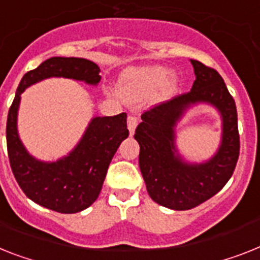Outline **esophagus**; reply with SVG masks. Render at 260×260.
I'll list each match as a JSON object with an SVG mask.
<instances>
[{
	"label": "esophagus",
	"instance_id": "1",
	"mask_svg": "<svg viewBox=\"0 0 260 260\" xmlns=\"http://www.w3.org/2000/svg\"><path fill=\"white\" fill-rule=\"evenodd\" d=\"M137 125H138V119L135 117H133V115H128L127 118V128L128 132H130V135L134 134L135 132V127H137Z\"/></svg>",
	"mask_w": 260,
	"mask_h": 260
}]
</instances>
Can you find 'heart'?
Segmentation results:
<instances>
[{"mask_svg": "<svg viewBox=\"0 0 260 260\" xmlns=\"http://www.w3.org/2000/svg\"><path fill=\"white\" fill-rule=\"evenodd\" d=\"M170 76V70L164 66H143L130 68L122 73L119 86L122 94L127 98H138L151 93L162 85ZM175 89V79L166 82V93L171 94Z\"/></svg>", "mask_w": 260, "mask_h": 260, "instance_id": "obj_1", "label": "heart"}]
</instances>
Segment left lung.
Listing matches in <instances>:
<instances>
[{
    "mask_svg": "<svg viewBox=\"0 0 260 260\" xmlns=\"http://www.w3.org/2000/svg\"><path fill=\"white\" fill-rule=\"evenodd\" d=\"M191 90L142 114L134 138L139 143V169L150 198L171 210H190L219 192L235 170L239 156L237 106L219 73L190 59ZM209 104L222 119L220 147L202 162L187 161L177 150L176 126L185 111Z\"/></svg>",
    "mask_w": 260,
    "mask_h": 260,
    "instance_id": "left-lung-1",
    "label": "left lung"
}]
</instances>
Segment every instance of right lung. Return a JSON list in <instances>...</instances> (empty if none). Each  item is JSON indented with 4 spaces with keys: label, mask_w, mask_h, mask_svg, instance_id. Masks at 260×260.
<instances>
[{
    "label": "right lung",
    "mask_w": 260,
    "mask_h": 260,
    "mask_svg": "<svg viewBox=\"0 0 260 260\" xmlns=\"http://www.w3.org/2000/svg\"><path fill=\"white\" fill-rule=\"evenodd\" d=\"M96 63L76 57H51L22 77L8 114L6 143L13 174L19 187L37 205L62 214H76L93 205L101 192L107 167L123 139L128 137L126 113L94 117L68 155L57 160L37 159L19 138L17 118L21 94L48 78H69L96 86Z\"/></svg>",
    "instance_id": "1"
}]
</instances>
